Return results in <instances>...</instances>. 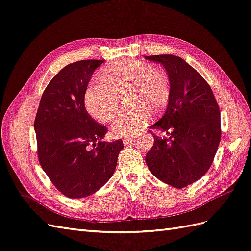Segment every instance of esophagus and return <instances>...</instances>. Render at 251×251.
I'll return each instance as SVG.
<instances>
[{"label":"esophagus","instance_id":"1","mask_svg":"<svg viewBox=\"0 0 251 251\" xmlns=\"http://www.w3.org/2000/svg\"><path fill=\"white\" fill-rule=\"evenodd\" d=\"M131 140H132V138H124V143H125V145H126V144H129Z\"/></svg>","mask_w":251,"mask_h":251}]
</instances>
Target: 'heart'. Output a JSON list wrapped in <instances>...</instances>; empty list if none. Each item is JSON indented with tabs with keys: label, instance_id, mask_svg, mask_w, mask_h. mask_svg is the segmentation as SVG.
Listing matches in <instances>:
<instances>
[{
	"label": "heart",
	"instance_id": "obj_1",
	"mask_svg": "<svg viewBox=\"0 0 251 251\" xmlns=\"http://www.w3.org/2000/svg\"><path fill=\"white\" fill-rule=\"evenodd\" d=\"M98 79L99 82L91 84L84 96L85 108L91 118L102 124L111 120L117 112L118 97L124 95L130 107L109 126L114 137L136 134L147 114L163 112L172 95L166 73L137 59H122L107 65L99 72Z\"/></svg>",
	"mask_w": 251,
	"mask_h": 251
}]
</instances>
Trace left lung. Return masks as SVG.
I'll use <instances>...</instances> for the list:
<instances>
[{"mask_svg": "<svg viewBox=\"0 0 251 251\" xmlns=\"http://www.w3.org/2000/svg\"><path fill=\"white\" fill-rule=\"evenodd\" d=\"M145 58L161 63L172 84L166 112L149 127L165 135L152 134L147 166L164 183L183 188L211 167L222 136L221 112L210 85L184 59L172 54Z\"/></svg>", "mask_w": 251, "mask_h": 251, "instance_id": "left-lung-1", "label": "left lung"}]
</instances>
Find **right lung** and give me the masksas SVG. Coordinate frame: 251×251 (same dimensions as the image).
Returning a JSON list of instances; mask_svg holds the SVG:
<instances>
[{"label":"right lung","mask_w":251,"mask_h":251,"mask_svg":"<svg viewBox=\"0 0 251 251\" xmlns=\"http://www.w3.org/2000/svg\"><path fill=\"white\" fill-rule=\"evenodd\" d=\"M104 60L67 65L48 84L35 118L38 158L58 191L69 198L95 194L112 178L124 143L103 142L107 127L87 113L84 96Z\"/></svg>","instance_id":"obj_1"}]
</instances>
